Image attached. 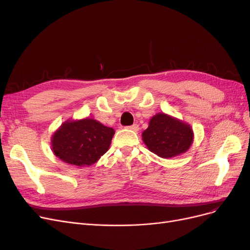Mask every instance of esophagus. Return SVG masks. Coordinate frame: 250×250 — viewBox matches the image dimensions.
Instances as JSON below:
<instances>
[{
  "instance_id": "34e87169",
  "label": "esophagus",
  "mask_w": 250,
  "mask_h": 250,
  "mask_svg": "<svg viewBox=\"0 0 250 250\" xmlns=\"http://www.w3.org/2000/svg\"><path fill=\"white\" fill-rule=\"evenodd\" d=\"M128 129H130V130H132V131H139V129H140V127H139V125L138 124H133V125H131V126H128L127 127Z\"/></svg>"
}]
</instances>
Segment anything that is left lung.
<instances>
[{
	"label": "left lung",
	"instance_id": "obj_1",
	"mask_svg": "<svg viewBox=\"0 0 250 250\" xmlns=\"http://www.w3.org/2000/svg\"><path fill=\"white\" fill-rule=\"evenodd\" d=\"M142 139L151 152L169 158L187 152L193 143L194 132L190 124L167 113L158 112L150 119Z\"/></svg>",
	"mask_w": 250,
	"mask_h": 250
}]
</instances>
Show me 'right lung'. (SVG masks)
Segmentation results:
<instances>
[{
    "label": "right lung",
    "instance_id": "obj_1",
    "mask_svg": "<svg viewBox=\"0 0 250 250\" xmlns=\"http://www.w3.org/2000/svg\"><path fill=\"white\" fill-rule=\"evenodd\" d=\"M115 130L99 121L66 120L51 138L52 151L65 164L86 167L107 152Z\"/></svg>",
    "mask_w": 250,
    "mask_h": 250
}]
</instances>
